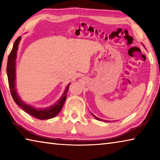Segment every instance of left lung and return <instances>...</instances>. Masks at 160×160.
I'll list each match as a JSON object with an SVG mask.
<instances>
[{
  "label": "left lung",
  "instance_id": "obj_1",
  "mask_svg": "<svg viewBox=\"0 0 160 160\" xmlns=\"http://www.w3.org/2000/svg\"><path fill=\"white\" fill-rule=\"evenodd\" d=\"M92 116H94V118H95L96 119H97V120H99V121H102V119L101 118H98V117H97V116H94V114H93V113H92Z\"/></svg>",
  "mask_w": 160,
  "mask_h": 160
}]
</instances>
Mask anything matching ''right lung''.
<instances>
[{
  "label": "right lung",
  "mask_w": 160,
  "mask_h": 160,
  "mask_svg": "<svg viewBox=\"0 0 160 160\" xmlns=\"http://www.w3.org/2000/svg\"><path fill=\"white\" fill-rule=\"evenodd\" d=\"M21 39V37H19L17 39L15 40L13 45L12 49L11 52L10 53L8 56V64H7V75L8 79V84L10 90V93L14 100L15 102L17 104L19 107H21L25 112H26L29 114L34 116L38 119H49L51 118L55 117L58 113L61 112V110L65 103V101L66 99V94L68 91V88L70 84L68 85L66 87V90L61 99L58 101L54 104L52 106L49 107L44 108V109H41V108H35L32 107L26 103L22 101L20 97L18 95L17 91L15 89V60L16 56H17V50Z\"/></svg>",
  "instance_id": "obj_1"
}]
</instances>
